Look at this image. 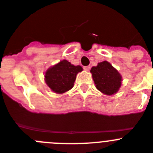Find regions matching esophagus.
<instances>
[{"label": "esophagus", "instance_id": "1", "mask_svg": "<svg viewBox=\"0 0 153 153\" xmlns=\"http://www.w3.org/2000/svg\"><path fill=\"white\" fill-rule=\"evenodd\" d=\"M83 69L86 71H89L90 70V66H86V67H83Z\"/></svg>", "mask_w": 153, "mask_h": 153}]
</instances>
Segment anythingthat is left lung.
<instances>
[{"instance_id":"left-lung-1","label":"left lung","mask_w":153,"mask_h":153,"mask_svg":"<svg viewBox=\"0 0 153 153\" xmlns=\"http://www.w3.org/2000/svg\"><path fill=\"white\" fill-rule=\"evenodd\" d=\"M90 72L96 87L102 93L111 96L119 90L122 76L107 61L99 63L96 67H92Z\"/></svg>"}]
</instances>
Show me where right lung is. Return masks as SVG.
Returning <instances> with one entry per match:
<instances>
[{
    "instance_id": "right-lung-1",
    "label": "right lung",
    "mask_w": 153,
    "mask_h": 153,
    "mask_svg": "<svg viewBox=\"0 0 153 153\" xmlns=\"http://www.w3.org/2000/svg\"><path fill=\"white\" fill-rule=\"evenodd\" d=\"M82 71L81 66H74L63 60L46 71L45 81L53 92L62 94L74 87L76 74Z\"/></svg>"
}]
</instances>
